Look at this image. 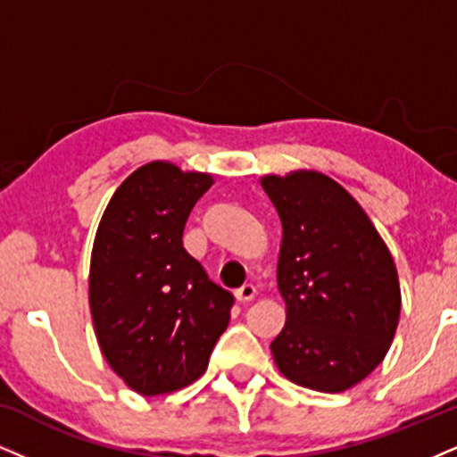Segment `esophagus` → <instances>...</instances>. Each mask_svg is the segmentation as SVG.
Here are the masks:
<instances>
[{"mask_svg":"<svg viewBox=\"0 0 457 457\" xmlns=\"http://www.w3.org/2000/svg\"><path fill=\"white\" fill-rule=\"evenodd\" d=\"M235 296H237V301H241V303H250L252 298L256 296V288L252 284H245V286H241L237 292H235Z\"/></svg>","mask_w":457,"mask_h":457,"instance_id":"1","label":"esophagus"}]
</instances>
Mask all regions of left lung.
Here are the masks:
<instances>
[{
  "instance_id": "1",
  "label": "left lung",
  "mask_w": 457,
  "mask_h": 457,
  "mask_svg": "<svg viewBox=\"0 0 457 457\" xmlns=\"http://www.w3.org/2000/svg\"><path fill=\"white\" fill-rule=\"evenodd\" d=\"M281 220L278 288L286 324L271 343L286 379L345 392L369 377L401 320L394 258L360 203L335 179L298 169L261 178Z\"/></svg>"
}]
</instances>
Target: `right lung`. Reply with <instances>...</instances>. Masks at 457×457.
Returning a JSON list of instances; mask_svg holds the SVG:
<instances>
[{"instance_id":"right-lung-1","label":"right lung","mask_w":457,"mask_h":457,"mask_svg":"<svg viewBox=\"0 0 457 457\" xmlns=\"http://www.w3.org/2000/svg\"><path fill=\"white\" fill-rule=\"evenodd\" d=\"M213 178L145 162L116 188L95 235L88 305L101 353L133 392L182 390L205 373L233 295L182 245L190 210Z\"/></svg>"}]
</instances>
